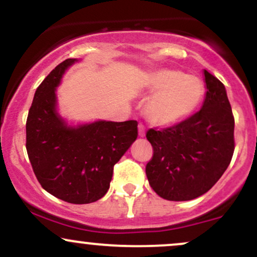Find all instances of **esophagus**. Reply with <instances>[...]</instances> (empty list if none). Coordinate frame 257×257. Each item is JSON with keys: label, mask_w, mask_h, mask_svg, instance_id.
<instances>
[{"label": "esophagus", "mask_w": 257, "mask_h": 257, "mask_svg": "<svg viewBox=\"0 0 257 257\" xmlns=\"http://www.w3.org/2000/svg\"><path fill=\"white\" fill-rule=\"evenodd\" d=\"M139 137L144 138L145 137V128L143 124H139Z\"/></svg>", "instance_id": "obj_1"}]
</instances>
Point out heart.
<instances>
[{"label":"heart","mask_w":257,"mask_h":257,"mask_svg":"<svg viewBox=\"0 0 257 257\" xmlns=\"http://www.w3.org/2000/svg\"><path fill=\"white\" fill-rule=\"evenodd\" d=\"M144 89L152 95L145 106V117L155 126H170L187 118L204 94V85L197 76L172 69L149 73Z\"/></svg>","instance_id":"b5f03b06"}]
</instances>
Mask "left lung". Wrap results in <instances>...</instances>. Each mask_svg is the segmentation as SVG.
Segmentation results:
<instances>
[{
  "label": "left lung",
  "instance_id": "8db88e82",
  "mask_svg": "<svg viewBox=\"0 0 257 257\" xmlns=\"http://www.w3.org/2000/svg\"><path fill=\"white\" fill-rule=\"evenodd\" d=\"M203 76L206 94L200 111L179 124L146 134L153 147L147 179L167 200H191L208 192L234 151V118L225 85L206 70Z\"/></svg>",
  "mask_w": 257,
  "mask_h": 257
}]
</instances>
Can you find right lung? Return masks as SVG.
<instances>
[{"label": "right lung", "instance_id": "right-lung-1", "mask_svg": "<svg viewBox=\"0 0 257 257\" xmlns=\"http://www.w3.org/2000/svg\"><path fill=\"white\" fill-rule=\"evenodd\" d=\"M77 59H66L36 89L26 120V151L41 186L57 198L88 204L110 188L113 166L138 138L137 120L70 124L58 108L57 89Z\"/></svg>", "mask_w": 257, "mask_h": 257}]
</instances>
